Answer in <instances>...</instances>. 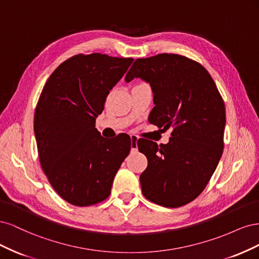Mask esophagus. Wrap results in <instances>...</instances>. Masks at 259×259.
Segmentation results:
<instances>
[{"label": "esophagus", "mask_w": 259, "mask_h": 259, "mask_svg": "<svg viewBox=\"0 0 259 259\" xmlns=\"http://www.w3.org/2000/svg\"><path fill=\"white\" fill-rule=\"evenodd\" d=\"M137 140H138V138L136 135H131V149L133 151L137 150V148H138Z\"/></svg>", "instance_id": "obj_1"}]
</instances>
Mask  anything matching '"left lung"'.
<instances>
[{
	"label": "left lung",
	"mask_w": 259,
	"mask_h": 259,
	"mask_svg": "<svg viewBox=\"0 0 259 259\" xmlns=\"http://www.w3.org/2000/svg\"><path fill=\"white\" fill-rule=\"evenodd\" d=\"M135 77L150 84L153 93L149 122L173 127L166 145L137 142L148 160L139 177L143 194L161 206H183L204 190L222 158L224 100L207 70L180 55L136 59L125 81Z\"/></svg>",
	"instance_id": "left-lung-1"
}]
</instances>
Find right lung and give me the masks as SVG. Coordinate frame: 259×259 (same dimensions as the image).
<instances>
[{
	"instance_id": "1",
	"label": "right lung",
	"mask_w": 259,
	"mask_h": 259,
	"mask_svg": "<svg viewBox=\"0 0 259 259\" xmlns=\"http://www.w3.org/2000/svg\"><path fill=\"white\" fill-rule=\"evenodd\" d=\"M133 58L75 55L46 81L34 113L38 159L50 184L75 206L106 200L131 150L128 135L108 140L95 127L109 92Z\"/></svg>"
}]
</instances>
